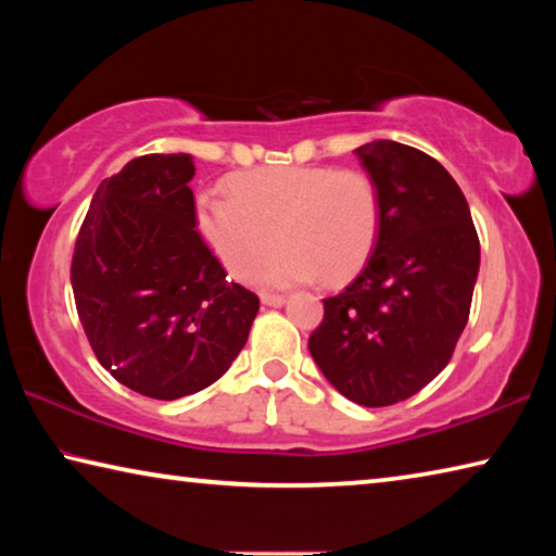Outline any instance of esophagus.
<instances>
[{"mask_svg": "<svg viewBox=\"0 0 556 556\" xmlns=\"http://www.w3.org/2000/svg\"><path fill=\"white\" fill-rule=\"evenodd\" d=\"M260 299H262V304H265V306H281L287 301L281 294H262Z\"/></svg>", "mask_w": 556, "mask_h": 556, "instance_id": "obj_1", "label": "esophagus"}]
</instances>
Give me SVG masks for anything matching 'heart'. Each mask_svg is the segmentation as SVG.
I'll return each mask as SVG.
<instances>
[{"label": "heart", "mask_w": 556, "mask_h": 556, "mask_svg": "<svg viewBox=\"0 0 556 556\" xmlns=\"http://www.w3.org/2000/svg\"><path fill=\"white\" fill-rule=\"evenodd\" d=\"M228 195L201 193L195 223L220 265L248 281L265 269L267 287L321 277L343 281L372 255L380 232V193L357 168L269 166L228 178Z\"/></svg>", "instance_id": "obj_1"}]
</instances>
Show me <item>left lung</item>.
I'll return each mask as SVG.
<instances>
[{
  "mask_svg": "<svg viewBox=\"0 0 556 556\" xmlns=\"http://www.w3.org/2000/svg\"><path fill=\"white\" fill-rule=\"evenodd\" d=\"M380 193L375 250L341 294L324 299L308 351L355 404L388 407L446 368L481 267L466 195L437 159L378 139L355 149Z\"/></svg>",
  "mask_w": 556,
  "mask_h": 556,
  "instance_id": "obj_1",
  "label": "left lung"
}]
</instances>
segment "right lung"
<instances>
[{"mask_svg": "<svg viewBox=\"0 0 556 556\" xmlns=\"http://www.w3.org/2000/svg\"><path fill=\"white\" fill-rule=\"evenodd\" d=\"M193 174L191 154L131 159L98 186L73 252L90 348L112 378L154 400L223 378L260 312L195 230Z\"/></svg>", "mask_w": 556, "mask_h": 556, "instance_id": "right-lung-1", "label": "right lung"}]
</instances>
